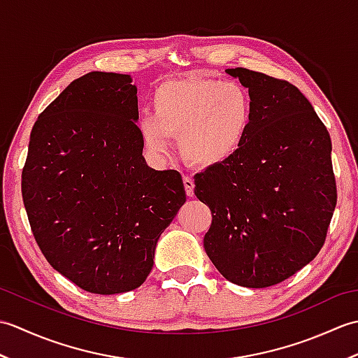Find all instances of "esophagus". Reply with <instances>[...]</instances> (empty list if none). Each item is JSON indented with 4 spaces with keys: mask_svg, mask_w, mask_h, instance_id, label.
I'll return each instance as SVG.
<instances>
[{
    "mask_svg": "<svg viewBox=\"0 0 358 358\" xmlns=\"http://www.w3.org/2000/svg\"><path fill=\"white\" fill-rule=\"evenodd\" d=\"M183 183H185V189H186L187 196H194V189H195L194 180L191 177H185L183 178Z\"/></svg>",
    "mask_w": 358,
    "mask_h": 358,
    "instance_id": "34e87169",
    "label": "esophagus"
}]
</instances>
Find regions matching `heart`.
I'll return each instance as SVG.
<instances>
[{
    "label": "heart",
    "mask_w": 358,
    "mask_h": 358,
    "mask_svg": "<svg viewBox=\"0 0 358 358\" xmlns=\"http://www.w3.org/2000/svg\"><path fill=\"white\" fill-rule=\"evenodd\" d=\"M154 113L144 112L136 129L150 157L171 152V136L178 135V150L199 167L220 166L237 154L252 123V98L234 81L204 78L171 80L152 95Z\"/></svg>",
    "instance_id": "1"
}]
</instances>
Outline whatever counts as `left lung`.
I'll use <instances>...</instances> for the list:
<instances>
[{
    "mask_svg": "<svg viewBox=\"0 0 358 358\" xmlns=\"http://www.w3.org/2000/svg\"><path fill=\"white\" fill-rule=\"evenodd\" d=\"M249 89L252 123L229 162L195 175L212 210L204 250L222 275L269 287L320 252L337 204L328 129L291 83L226 69Z\"/></svg>",
    "mask_w": 358,
    "mask_h": 358,
    "instance_id": "left-lung-1",
    "label": "left lung"
}]
</instances>
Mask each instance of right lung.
<instances>
[{
  "label": "right lung",
  "mask_w": 358,
  "mask_h": 358,
  "mask_svg": "<svg viewBox=\"0 0 358 358\" xmlns=\"http://www.w3.org/2000/svg\"><path fill=\"white\" fill-rule=\"evenodd\" d=\"M136 121L131 75L89 72L30 132L21 191L34 237L53 269L92 294L141 286L186 201L180 172L146 164Z\"/></svg>",
  "instance_id": "obj_1"
}]
</instances>
